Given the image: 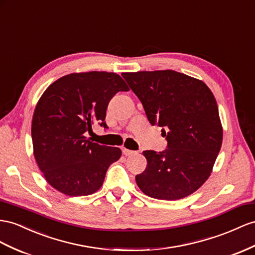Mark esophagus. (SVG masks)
<instances>
[{
	"mask_svg": "<svg viewBox=\"0 0 255 255\" xmlns=\"http://www.w3.org/2000/svg\"><path fill=\"white\" fill-rule=\"evenodd\" d=\"M123 154L125 155V156H131V155L136 154V152H135V151H131V149H128V148L124 147V148H123Z\"/></svg>",
	"mask_w": 255,
	"mask_h": 255,
	"instance_id": "obj_1",
	"label": "esophagus"
}]
</instances>
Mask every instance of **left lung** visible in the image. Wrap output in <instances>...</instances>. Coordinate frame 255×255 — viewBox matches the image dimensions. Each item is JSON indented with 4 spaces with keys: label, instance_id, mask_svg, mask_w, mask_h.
Here are the masks:
<instances>
[{
    "label": "left lung",
    "instance_id": "1",
    "mask_svg": "<svg viewBox=\"0 0 255 255\" xmlns=\"http://www.w3.org/2000/svg\"><path fill=\"white\" fill-rule=\"evenodd\" d=\"M139 98L148 122L161 127L164 152L144 151L145 170L135 175L152 198L178 200L193 194L210 177L221 149L223 128L207 85L172 70L123 73Z\"/></svg>",
    "mask_w": 255,
    "mask_h": 255
}]
</instances>
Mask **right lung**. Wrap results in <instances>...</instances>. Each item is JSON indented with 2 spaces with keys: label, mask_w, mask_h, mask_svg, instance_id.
Here are the masks:
<instances>
[{
  "label": "right lung",
  "mask_w": 255,
  "mask_h": 255,
  "mask_svg": "<svg viewBox=\"0 0 255 255\" xmlns=\"http://www.w3.org/2000/svg\"><path fill=\"white\" fill-rule=\"evenodd\" d=\"M125 81L112 72L64 75L38 100L31 134L36 164L55 190L68 196H87L102 186L108 168L119 160V147L87 139L94 124L108 128L107 108Z\"/></svg>",
  "instance_id": "add662e5"
}]
</instances>
